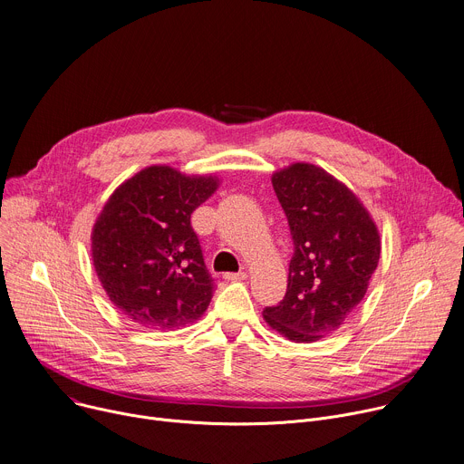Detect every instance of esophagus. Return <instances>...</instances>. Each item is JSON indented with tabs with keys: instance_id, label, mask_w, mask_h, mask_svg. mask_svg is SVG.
Listing matches in <instances>:
<instances>
[{
	"instance_id": "34e87169",
	"label": "esophagus",
	"mask_w": 464,
	"mask_h": 464,
	"mask_svg": "<svg viewBox=\"0 0 464 464\" xmlns=\"http://www.w3.org/2000/svg\"><path fill=\"white\" fill-rule=\"evenodd\" d=\"M225 278L230 280V282H241V280L246 278V273H245V271H239V273H227Z\"/></svg>"
}]
</instances>
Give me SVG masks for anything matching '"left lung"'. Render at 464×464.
Returning <instances> with one entry per match:
<instances>
[{
    "mask_svg": "<svg viewBox=\"0 0 464 464\" xmlns=\"http://www.w3.org/2000/svg\"><path fill=\"white\" fill-rule=\"evenodd\" d=\"M271 180L295 252L285 296L264 319L293 343H315L363 300L380 262V230L355 193L319 166L295 162Z\"/></svg>",
    "mask_w": 464,
    "mask_h": 464,
    "instance_id": "left-lung-1",
    "label": "left lung"
}]
</instances>
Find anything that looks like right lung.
I'll return each instance as SVG.
<instances>
[{
	"mask_svg": "<svg viewBox=\"0 0 464 464\" xmlns=\"http://www.w3.org/2000/svg\"><path fill=\"white\" fill-rule=\"evenodd\" d=\"M218 188L216 175L149 166L102 206L92 228V260L102 289L129 321L179 330L208 310L214 280L189 219Z\"/></svg>",
	"mask_w": 464,
	"mask_h": 464,
	"instance_id": "obj_1",
	"label": "right lung"
}]
</instances>
